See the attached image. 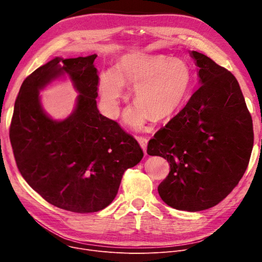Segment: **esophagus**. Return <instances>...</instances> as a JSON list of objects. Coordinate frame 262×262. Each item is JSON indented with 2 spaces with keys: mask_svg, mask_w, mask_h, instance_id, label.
I'll list each match as a JSON object with an SVG mask.
<instances>
[{
  "mask_svg": "<svg viewBox=\"0 0 262 262\" xmlns=\"http://www.w3.org/2000/svg\"><path fill=\"white\" fill-rule=\"evenodd\" d=\"M136 139H137V141H138V142H139L140 146L142 147V149H143V152H144V154H146V146H147V139H146V138H144V137H141V136H138V137H136Z\"/></svg>",
  "mask_w": 262,
  "mask_h": 262,
  "instance_id": "1",
  "label": "esophagus"
}]
</instances>
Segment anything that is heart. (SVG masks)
<instances>
[{
	"label": "heart",
	"mask_w": 262,
	"mask_h": 262,
	"mask_svg": "<svg viewBox=\"0 0 262 262\" xmlns=\"http://www.w3.org/2000/svg\"><path fill=\"white\" fill-rule=\"evenodd\" d=\"M192 82V72L184 60L163 54L134 52L122 55L116 70L101 73L99 90L107 113L116 116L125 91L124 84L134 86V101L138 105L127 110L125 121L142 128L152 117L163 120L182 109Z\"/></svg>",
	"instance_id": "1"
}]
</instances>
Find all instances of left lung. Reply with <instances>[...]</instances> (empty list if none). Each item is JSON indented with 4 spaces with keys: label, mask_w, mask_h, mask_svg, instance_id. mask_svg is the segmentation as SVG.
I'll list each match as a JSON object with an SVG mask.
<instances>
[{
    "label": "left lung",
    "mask_w": 262,
    "mask_h": 262,
    "mask_svg": "<svg viewBox=\"0 0 262 262\" xmlns=\"http://www.w3.org/2000/svg\"><path fill=\"white\" fill-rule=\"evenodd\" d=\"M200 88L147 144L170 164L158 186L170 207L201 211L223 201L242 178L253 143V121L239 82L225 68L192 51Z\"/></svg>",
    "instance_id": "left-lung-1"
}]
</instances>
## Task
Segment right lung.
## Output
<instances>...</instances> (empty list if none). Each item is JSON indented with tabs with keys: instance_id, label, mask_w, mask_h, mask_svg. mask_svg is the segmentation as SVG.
I'll list each match as a JSON object with an SVG mask.
<instances>
[{
	"instance_id": "right-lung-1",
	"label": "right lung",
	"mask_w": 262,
	"mask_h": 262,
	"mask_svg": "<svg viewBox=\"0 0 262 262\" xmlns=\"http://www.w3.org/2000/svg\"><path fill=\"white\" fill-rule=\"evenodd\" d=\"M96 56L55 57L27 76L9 129L13 155L26 183L50 204L77 213L107 207L124 172L143 157L134 137L99 112ZM64 76L79 92L77 104L70 116L54 120L42 108L39 91Z\"/></svg>"
}]
</instances>
